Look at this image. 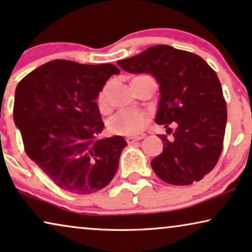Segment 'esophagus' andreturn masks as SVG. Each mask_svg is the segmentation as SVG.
Here are the masks:
<instances>
[{"mask_svg":"<svg viewBox=\"0 0 252 252\" xmlns=\"http://www.w3.org/2000/svg\"><path fill=\"white\" fill-rule=\"evenodd\" d=\"M126 142H128V144H132L135 142H138V140L143 139L142 136H137V137H126Z\"/></svg>","mask_w":252,"mask_h":252,"instance_id":"obj_1","label":"esophagus"}]
</instances>
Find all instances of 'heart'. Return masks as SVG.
Masks as SVG:
<instances>
[{"instance_id": "heart-1", "label": "heart", "mask_w": 252, "mask_h": 252, "mask_svg": "<svg viewBox=\"0 0 252 252\" xmlns=\"http://www.w3.org/2000/svg\"><path fill=\"white\" fill-rule=\"evenodd\" d=\"M100 103H105L106 89L99 95ZM150 121V115L146 112L136 109H122L109 119V130L116 135L135 136L146 128Z\"/></svg>"}]
</instances>
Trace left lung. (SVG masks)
<instances>
[{"label":"left lung","mask_w":252,"mask_h":252,"mask_svg":"<svg viewBox=\"0 0 252 252\" xmlns=\"http://www.w3.org/2000/svg\"><path fill=\"white\" fill-rule=\"evenodd\" d=\"M117 65L153 76L160 92L154 121L165 128L176 122L172 140L159 135L163 150L151 161L153 172L173 186L202 180L219 159L227 123L226 101L214 70L196 54L168 45L150 47Z\"/></svg>","instance_id":"1"}]
</instances>
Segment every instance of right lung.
I'll return each instance as SVG.
<instances>
[{
    "instance_id": "add662e5",
    "label": "right lung",
    "mask_w": 252,
    "mask_h": 252,
    "mask_svg": "<svg viewBox=\"0 0 252 252\" xmlns=\"http://www.w3.org/2000/svg\"><path fill=\"white\" fill-rule=\"evenodd\" d=\"M116 73L113 64L55 60L16 87L13 121L25 152L63 190L90 194L115 176L128 144L122 136L100 138L105 124L95 100Z\"/></svg>"
}]
</instances>
